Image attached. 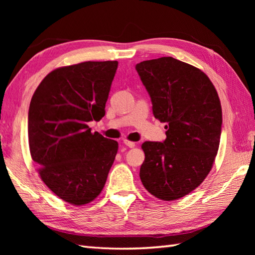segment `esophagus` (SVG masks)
Segmentation results:
<instances>
[{
	"mask_svg": "<svg viewBox=\"0 0 255 255\" xmlns=\"http://www.w3.org/2000/svg\"><path fill=\"white\" fill-rule=\"evenodd\" d=\"M124 143L126 144L128 148H134V147H136V143L132 142V141H129V140H124Z\"/></svg>",
	"mask_w": 255,
	"mask_h": 255,
	"instance_id": "obj_1",
	"label": "esophagus"
}]
</instances>
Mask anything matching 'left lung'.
I'll list each match as a JSON object with an SVG mask.
<instances>
[{"label":"left lung","instance_id":"1","mask_svg":"<svg viewBox=\"0 0 255 255\" xmlns=\"http://www.w3.org/2000/svg\"><path fill=\"white\" fill-rule=\"evenodd\" d=\"M136 70L154 117L167 124L163 142H143L140 178L153 196L178 199L202 184L217 154L223 125L217 91L203 71L172 57L142 61Z\"/></svg>","mask_w":255,"mask_h":255}]
</instances>
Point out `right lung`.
I'll list each match as a JSON object with an SVG mask.
<instances>
[{"label": "right lung", "mask_w": 255, "mask_h": 255, "mask_svg": "<svg viewBox=\"0 0 255 255\" xmlns=\"http://www.w3.org/2000/svg\"><path fill=\"white\" fill-rule=\"evenodd\" d=\"M117 61H86L53 70L38 85L28 111L31 158L42 182L81 206L104 187L118 143L91 131L105 116Z\"/></svg>", "instance_id": "add662e5"}]
</instances>
